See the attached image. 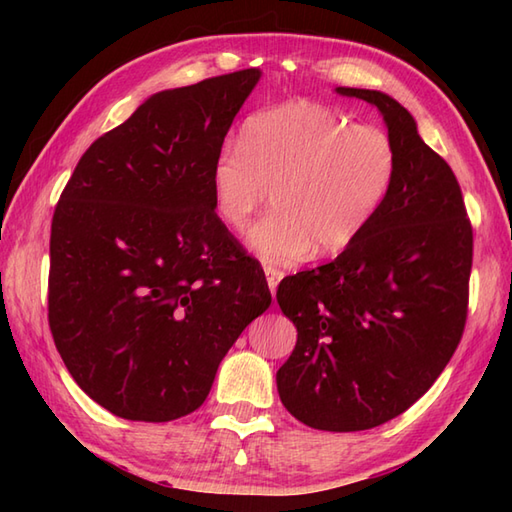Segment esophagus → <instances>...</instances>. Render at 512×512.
<instances>
[{
    "label": "esophagus",
    "mask_w": 512,
    "mask_h": 512,
    "mask_svg": "<svg viewBox=\"0 0 512 512\" xmlns=\"http://www.w3.org/2000/svg\"><path fill=\"white\" fill-rule=\"evenodd\" d=\"M264 273H266V279H268V288H270V292H273V295H275V290H277V286H279L281 277H284V273H281L279 268L270 266V264L264 266Z\"/></svg>",
    "instance_id": "1"
}]
</instances>
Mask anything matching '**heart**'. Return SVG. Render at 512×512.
I'll use <instances>...</instances> for the list:
<instances>
[{"mask_svg":"<svg viewBox=\"0 0 512 512\" xmlns=\"http://www.w3.org/2000/svg\"><path fill=\"white\" fill-rule=\"evenodd\" d=\"M385 132L314 101H288L253 114L242 145L220 149L211 171L220 220L244 228L270 191V209L248 246L270 262H297L350 248L372 224L396 178Z\"/></svg>","mask_w":512,"mask_h":512,"instance_id":"1","label":"heart"}]
</instances>
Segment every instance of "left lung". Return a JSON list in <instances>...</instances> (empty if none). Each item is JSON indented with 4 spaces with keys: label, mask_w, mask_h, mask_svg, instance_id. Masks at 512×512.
<instances>
[{
    "label": "left lung",
    "mask_w": 512,
    "mask_h": 512,
    "mask_svg": "<svg viewBox=\"0 0 512 512\" xmlns=\"http://www.w3.org/2000/svg\"><path fill=\"white\" fill-rule=\"evenodd\" d=\"M336 92L383 114L396 178L350 248L279 284L297 345L277 391L312 429L365 431L407 411L451 361L469 310L473 228L451 167L405 107L376 90Z\"/></svg>",
    "instance_id": "left-lung-1"
}]
</instances>
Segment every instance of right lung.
<instances>
[{
	"label": "right lung",
	"instance_id": "right-lung-1",
	"mask_svg": "<svg viewBox=\"0 0 512 512\" xmlns=\"http://www.w3.org/2000/svg\"><path fill=\"white\" fill-rule=\"evenodd\" d=\"M259 76L149 96L94 140L54 209L52 339L76 385L118 418L169 422L198 409L237 336L273 301L211 189Z\"/></svg>",
	"mask_w": 512,
	"mask_h": 512
}]
</instances>
